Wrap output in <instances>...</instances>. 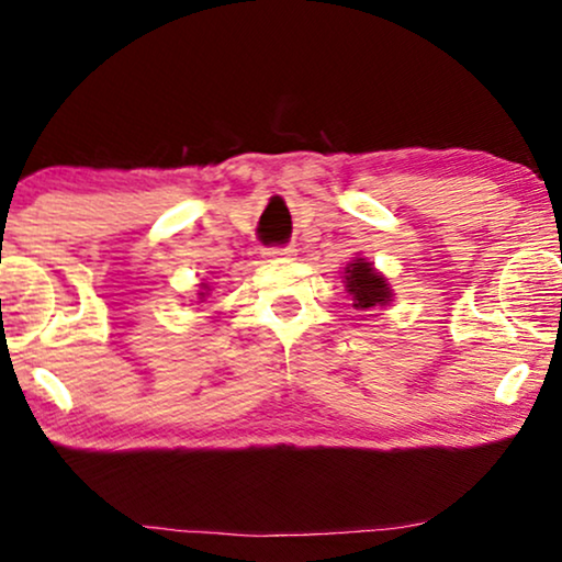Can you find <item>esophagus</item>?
<instances>
[{
    "mask_svg": "<svg viewBox=\"0 0 562 562\" xmlns=\"http://www.w3.org/2000/svg\"><path fill=\"white\" fill-rule=\"evenodd\" d=\"M295 254V246H272L267 248V256H272V259H285V256H293Z\"/></svg>",
    "mask_w": 562,
    "mask_h": 562,
    "instance_id": "esophagus-1",
    "label": "esophagus"
}]
</instances>
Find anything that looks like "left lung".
Here are the masks:
<instances>
[{"instance_id":"left-lung-1","label":"left lung","mask_w":562,"mask_h":562,"mask_svg":"<svg viewBox=\"0 0 562 562\" xmlns=\"http://www.w3.org/2000/svg\"><path fill=\"white\" fill-rule=\"evenodd\" d=\"M346 282H348V293L353 295V306L356 308H371V306H384L390 303L392 293L384 282V277L380 272H374V267L367 263L363 259H358L350 263L346 269Z\"/></svg>"}]
</instances>
